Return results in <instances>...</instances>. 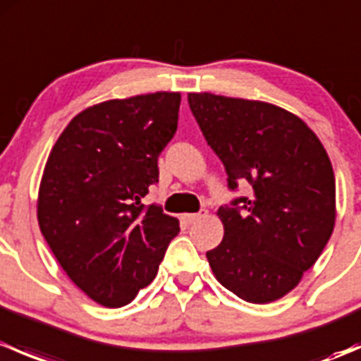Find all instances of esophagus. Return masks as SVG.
I'll use <instances>...</instances> for the list:
<instances>
[{
	"label": "esophagus",
	"mask_w": 361,
	"mask_h": 361,
	"mask_svg": "<svg viewBox=\"0 0 361 361\" xmlns=\"http://www.w3.org/2000/svg\"><path fill=\"white\" fill-rule=\"evenodd\" d=\"M204 216H207V211L206 209H201V211H199V213L183 214V220L187 221V224H195V221H199Z\"/></svg>",
	"instance_id": "esophagus-1"
}]
</instances>
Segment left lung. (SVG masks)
Segmentation results:
<instances>
[{"instance_id": "obj_1", "label": "left lung", "mask_w": 361, "mask_h": 361, "mask_svg": "<svg viewBox=\"0 0 361 361\" xmlns=\"http://www.w3.org/2000/svg\"><path fill=\"white\" fill-rule=\"evenodd\" d=\"M228 187L251 197L220 207L224 239L206 257L214 278L251 304L285 297L316 264L336 225V176L322 141L292 111L265 101L190 92Z\"/></svg>"}]
</instances>
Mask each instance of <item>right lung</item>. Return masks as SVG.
Segmentation results:
<instances>
[{"label": "right lung", "mask_w": 361, "mask_h": 361, "mask_svg": "<svg viewBox=\"0 0 361 361\" xmlns=\"http://www.w3.org/2000/svg\"><path fill=\"white\" fill-rule=\"evenodd\" d=\"M180 92L110 99L80 111L52 147L39 231L68 278L104 307H122L157 276L180 221L141 199L178 127Z\"/></svg>", "instance_id": "1"}]
</instances>
